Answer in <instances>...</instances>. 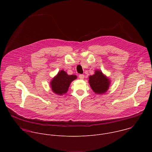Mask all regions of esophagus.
<instances>
[{
  "instance_id": "34e87169",
  "label": "esophagus",
  "mask_w": 152,
  "mask_h": 152,
  "mask_svg": "<svg viewBox=\"0 0 152 152\" xmlns=\"http://www.w3.org/2000/svg\"><path fill=\"white\" fill-rule=\"evenodd\" d=\"M79 77L80 79L83 80V79H84V77H85V76H84V75H80L79 76Z\"/></svg>"
}]
</instances>
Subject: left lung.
I'll return each mask as SVG.
<instances>
[{"label": "left lung", "instance_id": "left-lung-1", "mask_svg": "<svg viewBox=\"0 0 152 152\" xmlns=\"http://www.w3.org/2000/svg\"><path fill=\"white\" fill-rule=\"evenodd\" d=\"M90 85L96 94H103L109 90L111 79L100 70H95L94 74L89 76Z\"/></svg>", "mask_w": 152, "mask_h": 152}]
</instances>
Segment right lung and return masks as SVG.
Masks as SVG:
<instances>
[{"label":"right lung","mask_w":152,"mask_h":152,"mask_svg":"<svg viewBox=\"0 0 152 152\" xmlns=\"http://www.w3.org/2000/svg\"><path fill=\"white\" fill-rule=\"evenodd\" d=\"M77 79L76 75H69L66 72L62 70L52 78L50 82L52 91L59 96H62L67 93L70 83Z\"/></svg>","instance_id":"1"}]
</instances>
